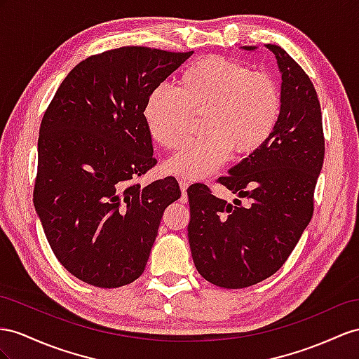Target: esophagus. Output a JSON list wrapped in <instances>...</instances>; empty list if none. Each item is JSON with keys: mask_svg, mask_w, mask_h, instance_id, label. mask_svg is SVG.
I'll use <instances>...</instances> for the list:
<instances>
[{"mask_svg": "<svg viewBox=\"0 0 359 359\" xmlns=\"http://www.w3.org/2000/svg\"><path fill=\"white\" fill-rule=\"evenodd\" d=\"M179 185H180V189H182V194L185 196V194H187V189H188V187H189V182L180 179V180H179Z\"/></svg>", "mask_w": 359, "mask_h": 359, "instance_id": "obj_1", "label": "esophagus"}]
</instances>
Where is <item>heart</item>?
I'll return each instance as SVG.
<instances>
[{"instance_id": "obj_1", "label": "heart", "mask_w": 359, "mask_h": 359, "mask_svg": "<svg viewBox=\"0 0 359 359\" xmlns=\"http://www.w3.org/2000/svg\"><path fill=\"white\" fill-rule=\"evenodd\" d=\"M282 95L278 81L224 57L210 56L183 72L179 89L159 85L144 107L153 140L177 149L189 136L192 114L203 115L206 136L191 141L165 163L174 176L203 180L235 151H258L278 126Z\"/></svg>"}]
</instances>
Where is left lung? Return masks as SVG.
<instances>
[{
	"instance_id": "obj_1",
	"label": "left lung",
	"mask_w": 359,
	"mask_h": 359,
	"mask_svg": "<svg viewBox=\"0 0 359 359\" xmlns=\"http://www.w3.org/2000/svg\"><path fill=\"white\" fill-rule=\"evenodd\" d=\"M267 48L282 76V109L270 140L219 177L238 198L229 203L205 185L188 188L192 261L222 288H245L278 271L299 243L314 210L325 159L321 109L314 85L278 45ZM255 51V47H243ZM240 198H247L241 205Z\"/></svg>"
}]
</instances>
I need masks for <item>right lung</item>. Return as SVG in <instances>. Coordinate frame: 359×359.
I'll use <instances>...</instances> for the list:
<instances>
[{"instance_id": "right-lung-1", "label": "right lung", "mask_w": 359, "mask_h": 359, "mask_svg": "<svg viewBox=\"0 0 359 359\" xmlns=\"http://www.w3.org/2000/svg\"><path fill=\"white\" fill-rule=\"evenodd\" d=\"M192 51L121 47L80 62L45 112L33 201L45 236L72 276L118 288L144 273L174 177L141 188L151 167L147 98Z\"/></svg>"}]
</instances>
